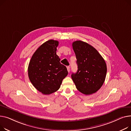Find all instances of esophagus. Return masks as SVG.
Listing matches in <instances>:
<instances>
[{
    "instance_id": "1",
    "label": "esophagus",
    "mask_w": 131,
    "mask_h": 131,
    "mask_svg": "<svg viewBox=\"0 0 131 131\" xmlns=\"http://www.w3.org/2000/svg\"><path fill=\"white\" fill-rule=\"evenodd\" d=\"M67 70H68V72H70V67H69V66H68V67H67Z\"/></svg>"
}]
</instances>
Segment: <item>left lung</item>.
<instances>
[{"mask_svg": "<svg viewBox=\"0 0 131 131\" xmlns=\"http://www.w3.org/2000/svg\"><path fill=\"white\" fill-rule=\"evenodd\" d=\"M77 58V72L71 78L77 89L84 95L95 93L105 81L107 66L99 52L91 45L81 41L73 42Z\"/></svg>", "mask_w": 131, "mask_h": 131, "instance_id": "1", "label": "left lung"}]
</instances>
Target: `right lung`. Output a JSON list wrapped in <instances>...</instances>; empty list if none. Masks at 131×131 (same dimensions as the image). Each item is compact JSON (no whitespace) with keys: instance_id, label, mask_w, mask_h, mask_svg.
Segmentation results:
<instances>
[{"instance_id":"right-lung-1","label":"right lung","mask_w":131,"mask_h":131,"mask_svg":"<svg viewBox=\"0 0 131 131\" xmlns=\"http://www.w3.org/2000/svg\"><path fill=\"white\" fill-rule=\"evenodd\" d=\"M58 41L50 40L42 44L33 54L28 67L29 80L44 95H50L60 87L68 75L66 66L57 54Z\"/></svg>"}]
</instances>
